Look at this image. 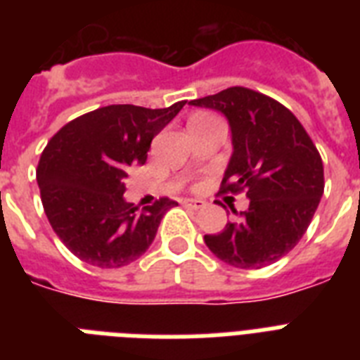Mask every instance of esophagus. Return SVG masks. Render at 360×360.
I'll return each mask as SVG.
<instances>
[{
    "label": "esophagus",
    "instance_id": "obj_1",
    "mask_svg": "<svg viewBox=\"0 0 360 360\" xmlns=\"http://www.w3.org/2000/svg\"><path fill=\"white\" fill-rule=\"evenodd\" d=\"M185 205L191 209H203L207 205V202H203V200H196V198H188L185 200Z\"/></svg>",
    "mask_w": 360,
    "mask_h": 360
}]
</instances>
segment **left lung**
<instances>
[{"label": "left lung", "mask_w": 360, "mask_h": 360, "mask_svg": "<svg viewBox=\"0 0 360 360\" xmlns=\"http://www.w3.org/2000/svg\"><path fill=\"white\" fill-rule=\"evenodd\" d=\"M191 104L226 115L233 153L220 192L245 191L250 200L237 222L203 237L205 245L231 267L278 262L304 236L323 196V162L314 141L285 106L248 87H228Z\"/></svg>", "instance_id": "left-lung-1"}]
</instances>
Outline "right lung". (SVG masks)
I'll return each mask as SVG.
<instances>
[{
    "mask_svg": "<svg viewBox=\"0 0 360 360\" xmlns=\"http://www.w3.org/2000/svg\"><path fill=\"white\" fill-rule=\"evenodd\" d=\"M185 103L158 110L104 106L72 120L48 141L37 168L42 207L56 236L82 262L124 267L151 246L177 202L160 198L138 211L124 202V177L129 166L146 164L153 138Z\"/></svg>",
    "mask_w": 360,
    "mask_h": 360,
    "instance_id": "right-lung-1",
    "label": "right lung"
}]
</instances>
